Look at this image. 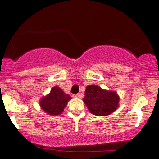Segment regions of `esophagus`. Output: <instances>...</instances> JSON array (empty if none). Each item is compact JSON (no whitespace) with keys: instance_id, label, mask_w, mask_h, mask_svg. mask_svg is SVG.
<instances>
[{"instance_id":"esophagus-1","label":"esophagus","mask_w":159,"mask_h":159,"mask_svg":"<svg viewBox=\"0 0 159 159\" xmlns=\"http://www.w3.org/2000/svg\"><path fill=\"white\" fill-rule=\"evenodd\" d=\"M73 97H74V98H79V97H80V94L79 93L75 94V95H73Z\"/></svg>"}]
</instances>
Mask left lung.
I'll return each mask as SVG.
<instances>
[{
  "label": "left lung",
  "mask_w": 159,
  "mask_h": 159,
  "mask_svg": "<svg viewBox=\"0 0 159 159\" xmlns=\"http://www.w3.org/2000/svg\"><path fill=\"white\" fill-rule=\"evenodd\" d=\"M83 101L89 111L97 116H109L118 107L119 97L116 92L103 90L97 85H89Z\"/></svg>",
  "instance_id": "left-lung-1"
}]
</instances>
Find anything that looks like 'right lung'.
Wrapping results in <instances>:
<instances>
[{
    "instance_id": "obj_1",
    "label": "right lung",
    "mask_w": 159,
    "mask_h": 159,
    "mask_svg": "<svg viewBox=\"0 0 159 159\" xmlns=\"http://www.w3.org/2000/svg\"><path fill=\"white\" fill-rule=\"evenodd\" d=\"M71 99L69 94H66L58 86L53 87L50 93L40 100L41 108L50 116L62 114L68 102Z\"/></svg>"
}]
</instances>
